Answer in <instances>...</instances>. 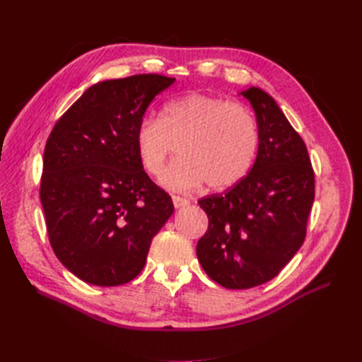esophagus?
Masks as SVG:
<instances>
[{"mask_svg":"<svg viewBox=\"0 0 362 362\" xmlns=\"http://www.w3.org/2000/svg\"><path fill=\"white\" fill-rule=\"evenodd\" d=\"M173 204L175 209H183V206H188L189 201L185 197H180V196H173Z\"/></svg>","mask_w":362,"mask_h":362,"instance_id":"obj_1","label":"esophagus"}]
</instances>
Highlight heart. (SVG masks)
<instances>
[{
	"label": "heart",
	"mask_w": 362,
	"mask_h": 362,
	"mask_svg": "<svg viewBox=\"0 0 362 362\" xmlns=\"http://www.w3.org/2000/svg\"><path fill=\"white\" fill-rule=\"evenodd\" d=\"M134 144L143 169L158 175L166 158L179 152L161 174L169 189L189 191L206 182L227 189L253 166L259 129L247 107L224 98L189 93L166 103L160 118L144 117L136 124Z\"/></svg>",
	"instance_id": "heart-1"
}]
</instances>
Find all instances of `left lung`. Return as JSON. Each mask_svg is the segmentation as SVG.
<instances>
[{
  "mask_svg": "<svg viewBox=\"0 0 362 362\" xmlns=\"http://www.w3.org/2000/svg\"><path fill=\"white\" fill-rule=\"evenodd\" d=\"M257 115L259 146L250 173L199 201L209 228L196 253L213 281L249 289L279 275L306 236L314 202L311 160L272 96L257 87L241 93Z\"/></svg>",
  "mask_w": 362,
  "mask_h": 362,
  "instance_id": "left-lung-1",
  "label": "left lung"
}]
</instances>
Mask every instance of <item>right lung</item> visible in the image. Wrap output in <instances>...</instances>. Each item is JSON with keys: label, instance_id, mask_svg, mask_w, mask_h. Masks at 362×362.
Returning <instances> with one entry per match:
<instances>
[{"label": "right lung", "instance_id": "1", "mask_svg": "<svg viewBox=\"0 0 362 362\" xmlns=\"http://www.w3.org/2000/svg\"><path fill=\"white\" fill-rule=\"evenodd\" d=\"M135 74L91 86L54 124L43 153L40 201L51 247L68 271L96 286L143 271L152 238L174 205L138 160L144 112L174 83Z\"/></svg>", "mask_w": 362, "mask_h": 362}]
</instances>
